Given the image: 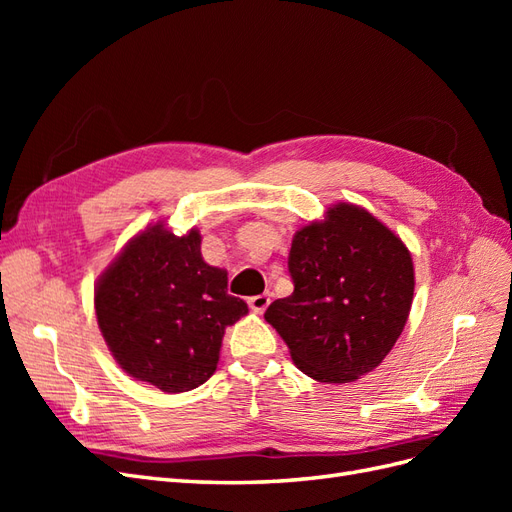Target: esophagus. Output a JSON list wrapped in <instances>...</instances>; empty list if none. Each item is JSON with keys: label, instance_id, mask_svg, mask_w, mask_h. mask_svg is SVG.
I'll list each match as a JSON object with an SVG mask.
<instances>
[{"label": "esophagus", "instance_id": "obj_1", "mask_svg": "<svg viewBox=\"0 0 512 512\" xmlns=\"http://www.w3.org/2000/svg\"><path fill=\"white\" fill-rule=\"evenodd\" d=\"M247 303H250V307L254 309L256 314H262L269 307L271 297H269V294H256V297H250V301H247Z\"/></svg>", "mask_w": 512, "mask_h": 512}]
</instances>
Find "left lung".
Masks as SVG:
<instances>
[{"label":"left lung","instance_id":"1","mask_svg":"<svg viewBox=\"0 0 512 512\" xmlns=\"http://www.w3.org/2000/svg\"><path fill=\"white\" fill-rule=\"evenodd\" d=\"M288 271L294 290L265 320L282 335L303 374L344 384L391 352L414 297L408 247L363 207L339 203L294 232Z\"/></svg>","mask_w":512,"mask_h":512}]
</instances>
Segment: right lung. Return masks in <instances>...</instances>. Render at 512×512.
<instances>
[{"mask_svg":"<svg viewBox=\"0 0 512 512\" xmlns=\"http://www.w3.org/2000/svg\"><path fill=\"white\" fill-rule=\"evenodd\" d=\"M228 273L200 254V232L177 237L164 224L136 235L96 286L108 350L132 378L183 393L207 382L226 327L247 314L228 294Z\"/></svg>","mask_w":512,"mask_h":512,"instance_id":"1","label":"right lung"}]
</instances>
